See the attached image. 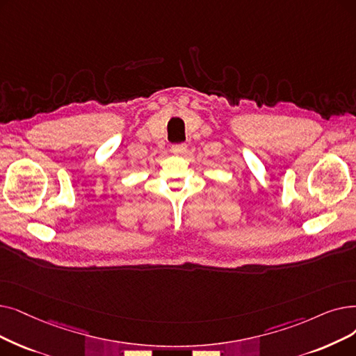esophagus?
Wrapping results in <instances>:
<instances>
[{"mask_svg":"<svg viewBox=\"0 0 356 356\" xmlns=\"http://www.w3.org/2000/svg\"><path fill=\"white\" fill-rule=\"evenodd\" d=\"M186 145L184 144H176V145H172V152H175V154H183V152H186Z\"/></svg>","mask_w":356,"mask_h":356,"instance_id":"1","label":"esophagus"}]
</instances>
